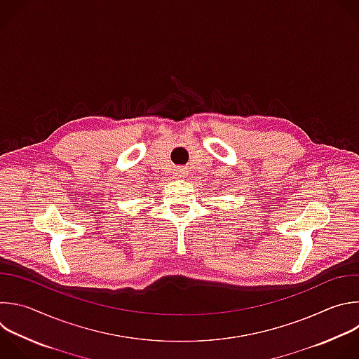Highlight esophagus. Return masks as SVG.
Here are the masks:
<instances>
[{"instance_id":"obj_1","label":"esophagus","mask_w":359,"mask_h":359,"mask_svg":"<svg viewBox=\"0 0 359 359\" xmlns=\"http://www.w3.org/2000/svg\"><path fill=\"white\" fill-rule=\"evenodd\" d=\"M184 173H186V170H184V169H182V168L176 169V172H175V175H176L177 177H180V179L184 176Z\"/></svg>"}]
</instances>
